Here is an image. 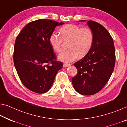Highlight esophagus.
I'll return each instance as SVG.
<instances>
[{
  "label": "esophagus",
  "mask_w": 127,
  "mask_h": 127,
  "mask_svg": "<svg viewBox=\"0 0 127 127\" xmlns=\"http://www.w3.org/2000/svg\"><path fill=\"white\" fill-rule=\"evenodd\" d=\"M70 64H66V63H65V64H64V65H63V66L64 67H68V66H70Z\"/></svg>",
  "instance_id": "esophagus-1"
}]
</instances>
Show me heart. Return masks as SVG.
I'll use <instances>...</instances> for the list:
<instances>
[{
    "label": "heart",
    "instance_id": "obj_1",
    "mask_svg": "<svg viewBox=\"0 0 127 127\" xmlns=\"http://www.w3.org/2000/svg\"><path fill=\"white\" fill-rule=\"evenodd\" d=\"M60 36L53 33L49 37V42L53 51L59 52L62 42H67L69 50L58 54V58L62 62H69L74 61L79 56H85L93 45L94 35L88 27L81 28L75 24H67L59 30Z\"/></svg>",
    "mask_w": 127,
    "mask_h": 127
}]
</instances>
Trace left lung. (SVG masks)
Returning a JSON list of instances; mask_svg holds the SVG:
<instances>
[{"label": "left lung", "mask_w": 127, "mask_h": 127, "mask_svg": "<svg viewBox=\"0 0 127 127\" xmlns=\"http://www.w3.org/2000/svg\"><path fill=\"white\" fill-rule=\"evenodd\" d=\"M93 33L90 50L83 58L74 64L78 73L72 83L78 93L91 95L100 91L110 79L115 64V50L112 37L99 23L87 22Z\"/></svg>", "instance_id": "8db88e82"}]
</instances>
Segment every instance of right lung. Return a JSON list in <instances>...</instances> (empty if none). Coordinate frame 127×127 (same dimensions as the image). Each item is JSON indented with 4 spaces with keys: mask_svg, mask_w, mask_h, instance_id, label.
<instances>
[{
    "mask_svg": "<svg viewBox=\"0 0 127 127\" xmlns=\"http://www.w3.org/2000/svg\"><path fill=\"white\" fill-rule=\"evenodd\" d=\"M57 21L39 19L27 24L15 41L13 62L17 74L25 87L33 92H47L63 64L57 61L49 37Z\"/></svg>",
    "mask_w": 127,
    "mask_h": 127,
    "instance_id": "obj_1",
    "label": "right lung"
}]
</instances>
